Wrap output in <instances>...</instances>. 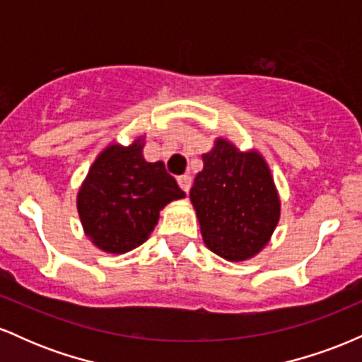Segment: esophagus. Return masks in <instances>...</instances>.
<instances>
[{
    "label": "esophagus",
    "instance_id": "obj_1",
    "mask_svg": "<svg viewBox=\"0 0 362 362\" xmlns=\"http://www.w3.org/2000/svg\"><path fill=\"white\" fill-rule=\"evenodd\" d=\"M177 180H178V185L182 187V190H185V192H189L190 182H192V178H190V175H182V177H178Z\"/></svg>",
    "mask_w": 362,
    "mask_h": 362
}]
</instances>
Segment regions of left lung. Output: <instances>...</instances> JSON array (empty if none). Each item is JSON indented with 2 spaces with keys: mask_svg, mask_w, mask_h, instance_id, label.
<instances>
[{
  "mask_svg": "<svg viewBox=\"0 0 362 362\" xmlns=\"http://www.w3.org/2000/svg\"><path fill=\"white\" fill-rule=\"evenodd\" d=\"M202 161L190 201L206 245L226 260L255 255L279 221V197L267 165L257 153H238L223 139Z\"/></svg>",
  "mask_w": 362,
  "mask_h": 362,
  "instance_id": "1",
  "label": "left lung"
}]
</instances>
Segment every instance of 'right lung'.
I'll use <instances>...</instances> for the list:
<instances>
[{
	"instance_id": "obj_1",
	"label": "right lung",
	"mask_w": 362,
	"mask_h": 362,
	"mask_svg": "<svg viewBox=\"0 0 362 362\" xmlns=\"http://www.w3.org/2000/svg\"><path fill=\"white\" fill-rule=\"evenodd\" d=\"M185 197L161 161L148 163L139 141L131 146H109L91 165L78 194L85 233L109 253L139 247L156 226L160 209Z\"/></svg>"
}]
</instances>
